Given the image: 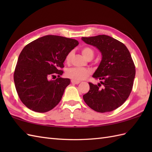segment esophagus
<instances>
[{"instance_id":"34e87169","label":"esophagus","mask_w":152,"mask_h":152,"mask_svg":"<svg viewBox=\"0 0 152 152\" xmlns=\"http://www.w3.org/2000/svg\"><path fill=\"white\" fill-rule=\"evenodd\" d=\"M71 83H73V84H78V83H80V82L79 81H74V80H71Z\"/></svg>"}]
</instances>
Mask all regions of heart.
I'll list each match as a JSON object with an SVG mask.
<instances>
[{"label":"heart","mask_w":152,"mask_h":152,"mask_svg":"<svg viewBox=\"0 0 152 152\" xmlns=\"http://www.w3.org/2000/svg\"><path fill=\"white\" fill-rule=\"evenodd\" d=\"M82 53L86 59L88 60L92 59L94 57V51L91 48L85 47L82 49ZM72 56V52H69L66 55L65 60L66 62H69ZM91 74V71L86 69H80V68L72 67L66 70V76L74 81H80L86 78L89 74Z\"/></svg>","instance_id":"b5f03b06"}]
</instances>
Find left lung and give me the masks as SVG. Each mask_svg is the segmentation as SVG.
<instances>
[{"instance_id": "left-lung-1", "label": "left lung", "mask_w": 152, "mask_h": 152, "mask_svg": "<svg viewBox=\"0 0 152 152\" xmlns=\"http://www.w3.org/2000/svg\"><path fill=\"white\" fill-rule=\"evenodd\" d=\"M82 40L96 47L102 55L101 63L93 75L101 83H89V91L83 99L96 112L114 110L125 102L133 88L135 66L129 51L121 42L107 35L82 37Z\"/></svg>"}]
</instances>
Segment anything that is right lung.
<instances>
[{
	"mask_svg": "<svg viewBox=\"0 0 152 152\" xmlns=\"http://www.w3.org/2000/svg\"><path fill=\"white\" fill-rule=\"evenodd\" d=\"M78 44L75 39L47 35L25 46L18 57L14 80L19 99L28 108L44 113L59 104L70 80L48 78L62 75L60 69L66 55Z\"/></svg>",
	"mask_w": 152,
	"mask_h": 152,
	"instance_id": "add662e5",
	"label": "right lung"
}]
</instances>
